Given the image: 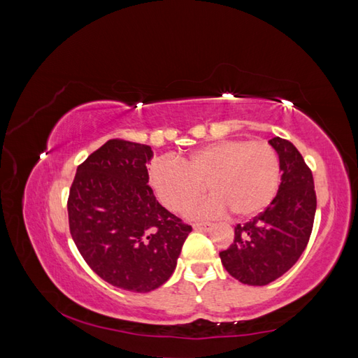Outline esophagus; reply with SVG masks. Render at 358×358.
I'll list each match as a JSON object with an SVG mask.
<instances>
[{
  "mask_svg": "<svg viewBox=\"0 0 358 358\" xmlns=\"http://www.w3.org/2000/svg\"><path fill=\"white\" fill-rule=\"evenodd\" d=\"M211 228H213V223H209V222L194 223V229H199V231H209Z\"/></svg>",
  "mask_w": 358,
  "mask_h": 358,
  "instance_id": "esophagus-1",
  "label": "esophagus"
}]
</instances>
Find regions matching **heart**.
Instances as JSON below:
<instances>
[{
  "label": "heart",
  "instance_id": "obj_1",
  "mask_svg": "<svg viewBox=\"0 0 358 358\" xmlns=\"http://www.w3.org/2000/svg\"><path fill=\"white\" fill-rule=\"evenodd\" d=\"M149 181L158 200L172 213H183L197 203L208 187L214 197L195 206L191 214L219 215L229 209L239 219L264 211L281 185V161L265 141L225 139L201 147L173 163L152 164Z\"/></svg>",
  "mask_w": 358,
  "mask_h": 358
}]
</instances>
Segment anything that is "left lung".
<instances>
[{
  "label": "left lung",
  "instance_id": "left-lung-1",
  "mask_svg": "<svg viewBox=\"0 0 358 358\" xmlns=\"http://www.w3.org/2000/svg\"><path fill=\"white\" fill-rule=\"evenodd\" d=\"M270 145L281 161L276 197L253 220L234 228V242L220 251L225 270L248 285H267L296 264L310 239L317 194L312 171L299 150L275 136Z\"/></svg>",
  "mask_w": 358,
  "mask_h": 358
}]
</instances>
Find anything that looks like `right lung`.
Wrapping results in <instances>:
<instances>
[{
	"label": "right lung",
	"mask_w": 358,
	"mask_h": 358,
	"mask_svg": "<svg viewBox=\"0 0 358 358\" xmlns=\"http://www.w3.org/2000/svg\"><path fill=\"white\" fill-rule=\"evenodd\" d=\"M152 157L150 145L110 139L77 167L68 197L69 231L90 268L138 293L172 276L192 231L153 195L145 167Z\"/></svg>",
	"instance_id": "obj_1"
}]
</instances>
